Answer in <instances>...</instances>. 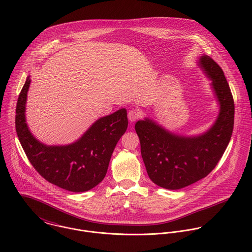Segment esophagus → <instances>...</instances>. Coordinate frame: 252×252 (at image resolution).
I'll return each instance as SVG.
<instances>
[{"mask_svg":"<svg viewBox=\"0 0 252 252\" xmlns=\"http://www.w3.org/2000/svg\"><path fill=\"white\" fill-rule=\"evenodd\" d=\"M141 117V111L139 109H131L128 112V118L131 122L137 121Z\"/></svg>","mask_w":252,"mask_h":252,"instance_id":"34e87169","label":"esophagus"}]
</instances>
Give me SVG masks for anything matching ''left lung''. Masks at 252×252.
I'll list each match as a JSON object with an SVG mask.
<instances>
[{
  "label": "left lung",
  "mask_w": 252,
  "mask_h": 252,
  "mask_svg": "<svg viewBox=\"0 0 252 252\" xmlns=\"http://www.w3.org/2000/svg\"><path fill=\"white\" fill-rule=\"evenodd\" d=\"M200 65L213 80L220 111L215 125L199 137H180L149 119L136 123L141 153L149 179L160 187L176 190L206 178L221 159L230 142L235 104L220 66L204 55Z\"/></svg>",
  "instance_id": "left-lung-1"
}]
</instances>
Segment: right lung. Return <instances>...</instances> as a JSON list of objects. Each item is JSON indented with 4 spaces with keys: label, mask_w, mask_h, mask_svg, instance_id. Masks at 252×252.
<instances>
[{
    "label": "right lung",
    "mask_w": 252,
    "mask_h": 252,
    "mask_svg": "<svg viewBox=\"0 0 252 252\" xmlns=\"http://www.w3.org/2000/svg\"><path fill=\"white\" fill-rule=\"evenodd\" d=\"M28 76L16 105L15 128L26 156L48 182L71 192H84L104 180L113 149L128 127L127 111L121 108L97 120L74 144L48 146L37 142L25 121Z\"/></svg>",
    "instance_id": "add662e5"
}]
</instances>
